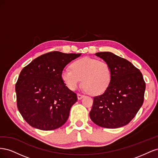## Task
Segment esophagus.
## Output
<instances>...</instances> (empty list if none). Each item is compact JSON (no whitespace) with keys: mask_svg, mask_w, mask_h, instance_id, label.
Masks as SVG:
<instances>
[{"mask_svg":"<svg viewBox=\"0 0 158 158\" xmlns=\"http://www.w3.org/2000/svg\"><path fill=\"white\" fill-rule=\"evenodd\" d=\"M77 97H78V99L80 100V99H82L84 97V95H81L80 94H77Z\"/></svg>","mask_w":158,"mask_h":158,"instance_id":"34e87169","label":"esophagus"}]
</instances>
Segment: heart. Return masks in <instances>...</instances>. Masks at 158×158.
I'll return each mask as SVG.
<instances>
[{
  "label": "heart",
  "instance_id": "obj_1",
  "mask_svg": "<svg viewBox=\"0 0 158 158\" xmlns=\"http://www.w3.org/2000/svg\"><path fill=\"white\" fill-rule=\"evenodd\" d=\"M71 69H63L60 75L63 83L70 90L77 89L82 80L85 90L92 95H99L111 82V69L105 61L84 57L73 63Z\"/></svg>",
  "mask_w": 158,
  "mask_h": 158
}]
</instances>
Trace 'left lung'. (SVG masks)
Instances as JSON below:
<instances>
[{
	"label": "left lung",
	"mask_w": 158,
	"mask_h": 158,
	"mask_svg": "<svg viewBox=\"0 0 158 158\" xmlns=\"http://www.w3.org/2000/svg\"><path fill=\"white\" fill-rule=\"evenodd\" d=\"M95 55L109 64L112 79L104 93L94 98L90 118L104 128L125 126L135 117L144 102L146 83L143 76L131 62L111 52Z\"/></svg>",
	"instance_id": "1"
}]
</instances>
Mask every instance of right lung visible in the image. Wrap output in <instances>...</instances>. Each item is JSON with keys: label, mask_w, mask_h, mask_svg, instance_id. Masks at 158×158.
Listing matches in <instances>:
<instances>
[{"label": "right lung", "mask_w": 158, "mask_h": 158, "mask_svg": "<svg viewBox=\"0 0 158 158\" xmlns=\"http://www.w3.org/2000/svg\"><path fill=\"white\" fill-rule=\"evenodd\" d=\"M81 54L52 51L33 60L23 68L16 84L17 107L33 127L51 131L67 121L76 94L61 79V73Z\"/></svg>", "instance_id": "obj_1"}]
</instances>
